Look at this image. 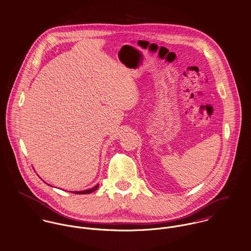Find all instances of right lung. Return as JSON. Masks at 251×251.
I'll return each mask as SVG.
<instances>
[{
    "label": "right lung",
    "mask_w": 251,
    "mask_h": 251,
    "mask_svg": "<svg viewBox=\"0 0 251 251\" xmlns=\"http://www.w3.org/2000/svg\"><path fill=\"white\" fill-rule=\"evenodd\" d=\"M98 188H99V185H96L95 187H93V188L90 189V190H86V191H83V192H73V193L76 194V195H86V194H90V193H92V192H95Z\"/></svg>",
    "instance_id": "1"
}]
</instances>
